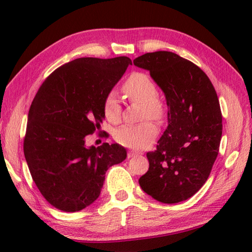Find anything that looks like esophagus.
<instances>
[{"label":"esophagus","mask_w":252,"mask_h":252,"mask_svg":"<svg viewBox=\"0 0 252 252\" xmlns=\"http://www.w3.org/2000/svg\"><path fill=\"white\" fill-rule=\"evenodd\" d=\"M141 153L140 152H136V151H129L127 152V158H133V157H136V156H140Z\"/></svg>","instance_id":"1"}]
</instances>
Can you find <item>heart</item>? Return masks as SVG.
I'll return each mask as SVG.
<instances>
[{
    "label": "heart",
    "instance_id": "1",
    "mask_svg": "<svg viewBox=\"0 0 252 252\" xmlns=\"http://www.w3.org/2000/svg\"><path fill=\"white\" fill-rule=\"evenodd\" d=\"M122 92L132 102L142 103V118H151L160 121L164 118L167 108L162 99L158 96V89L153 80L144 72H133L122 85ZM121 105L116 94L111 93L103 102L105 120L116 125L121 120ZM159 133L157 125L146 121L138 126H122L114 132L116 141L130 149H144L150 146Z\"/></svg>",
    "mask_w": 252,
    "mask_h": 252
}]
</instances>
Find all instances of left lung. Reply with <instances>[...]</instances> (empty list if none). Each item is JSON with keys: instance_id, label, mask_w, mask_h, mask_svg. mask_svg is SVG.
Returning a JSON list of instances; mask_svg holds the SVG:
<instances>
[{"instance_id": "1", "label": "left lung", "mask_w": 252, "mask_h": 252, "mask_svg": "<svg viewBox=\"0 0 252 252\" xmlns=\"http://www.w3.org/2000/svg\"><path fill=\"white\" fill-rule=\"evenodd\" d=\"M150 71L164 92L168 126L155 151L147 153L149 170L140 187L153 199L178 203L198 192L210 176L222 135L218 95L208 75L189 60L157 51L133 60Z\"/></svg>"}]
</instances>
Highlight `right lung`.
<instances>
[{"mask_svg":"<svg viewBox=\"0 0 252 252\" xmlns=\"http://www.w3.org/2000/svg\"><path fill=\"white\" fill-rule=\"evenodd\" d=\"M131 64L127 57L75 59L54 70L34 96L24 156L37 189L59 210L90 206L106 170L126 158L117 143L87 148L85 136L100 129L105 97Z\"/></svg>","mask_w":252,"mask_h":252,"instance_id":"1","label":"right lung"}]
</instances>
